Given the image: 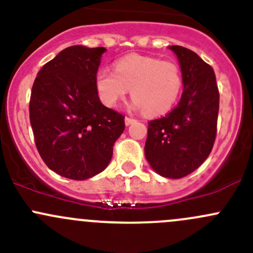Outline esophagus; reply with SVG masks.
<instances>
[{
  "label": "esophagus",
  "instance_id": "1",
  "mask_svg": "<svg viewBox=\"0 0 253 253\" xmlns=\"http://www.w3.org/2000/svg\"><path fill=\"white\" fill-rule=\"evenodd\" d=\"M133 122H136V120L132 119V117H128V116L125 117V124H126L127 126H128V125H131V124H133Z\"/></svg>",
  "mask_w": 253,
  "mask_h": 253
}]
</instances>
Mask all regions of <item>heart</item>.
<instances>
[{"label": "heart", "instance_id": "b5f03b06", "mask_svg": "<svg viewBox=\"0 0 253 253\" xmlns=\"http://www.w3.org/2000/svg\"><path fill=\"white\" fill-rule=\"evenodd\" d=\"M182 73L172 61L129 53L119 58L115 71L96 73L98 95L106 106H115L131 90L133 108L149 116L167 114L182 89Z\"/></svg>", "mask_w": 253, "mask_h": 253}]
</instances>
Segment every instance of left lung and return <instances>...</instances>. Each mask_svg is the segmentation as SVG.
I'll use <instances>...</instances> for the list:
<instances>
[{"label":"left lung","mask_w":253,"mask_h":253,"mask_svg":"<svg viewBox=\"0 0 253 253\" xmlns=\"http://www.w3.org/2000/svg\"><path fill=\"white\" fill-rule=\"evenodd\" d=\"M169 48L180 62L183 91L171 111L148 122L144 153L158 174L181 178L200 168L213 149L219 90L213 68L197 53L177 45Z\"/></svg>","instance_id":"1"}]
</instances>
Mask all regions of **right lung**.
Instances as JSON below:
<instances>
[{
    "label": "right lung",
    "mask_w": 253,
    "mask_h": 253,
    "mask_svg": "<svg viewBox=\"0 0 253 253\" xmlns=\"http://www.w3.org/2000/svg\"><path fill=\"white\" fill-rule=\"evenodd\" d=\"M106 48L70 46L38 72L29 117L40 157L52 171L85 180L110 163L125 116L101 104L95 86Z\"/></svg>",
    "instance_id": "1"
}]
</instances>
